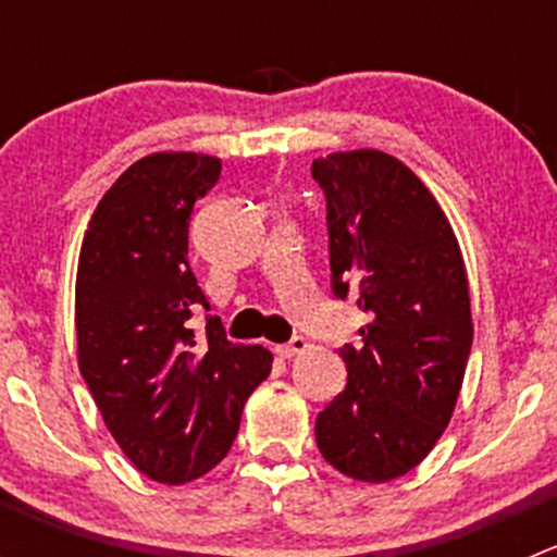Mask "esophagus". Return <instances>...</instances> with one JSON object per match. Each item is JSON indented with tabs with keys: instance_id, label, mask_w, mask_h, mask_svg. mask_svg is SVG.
<instances>
[{
	"instance_id": "1",
	"label": "esophagus",
	"mask_w": 557,
	"mask_h": 557,
	"mask_svg": "<svg viewBox=\"0 0 557 557\" xmlns=\"http://www.w3.org/2000/svg\"><path fill=\"white\" fill-rule=\"evenodd\" d=\"M307 347H310V345H307L305 336H294V339L285 342V345H277V356L280 358H294V356H299V352H305Z\"/></svg>"
}]
</instances>
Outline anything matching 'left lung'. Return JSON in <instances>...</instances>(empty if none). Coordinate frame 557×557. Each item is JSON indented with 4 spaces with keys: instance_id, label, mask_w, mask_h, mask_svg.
<instances>
[{
    "instance_id": "8db88e82",
    "label": "left lung",
    "mask_w": 557,
    "mask_h": 557,
    "mask_svg": "<svg viewBox=\"0 0 557 557\" xmlns=\"http://www.w3.org/2000/svg\"><path fill=\"white\" fill-rule=\"evenodd\" d=\"M325 194L331 290L369 323L339 350L347 387L314 440L345 476L407 474L445 434L471 352L469 277L450 221L409 166L383 150L312 161Z\"/></svg>"
}]
</instances>
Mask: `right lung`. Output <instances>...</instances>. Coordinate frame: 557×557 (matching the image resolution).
<instances>
[{
    "label": "right lung",
    "mask_w": 557,
    "mask_h": 557,
    "mask_svg": "<svg viewBox=\"0 0 557 557\" xmlns=\"http://www.w3.org/2000/svg\"><path fill=\"white\" fill-rule=\"evenodd\" d=\"M221 159L153 153L128 166L94 210L75 283L81 374L107 431L145 476L183 485L232 450L243 407L272 372V352L234 345L188 263L196 199Z\"/></svg>",
    "instance_id": "obj_1"
}]
</instances>
